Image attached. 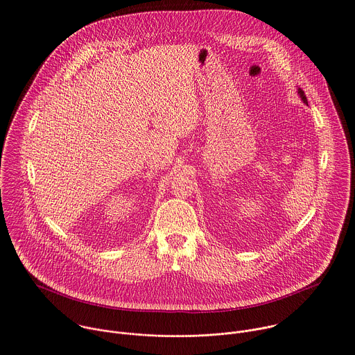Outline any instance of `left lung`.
<instances>
[{"instance_id":"left-lung-1","label":"left lung","mask_w":355,"mask_h":355,"mask_svg":"<svg viewBox=\"0 0 355 355\" xmlns=\"http://www.w3.org/2000/svg\"><path fill=\"white\" fill-rule=\"evenodd\" d=\"M299 94H300V96H302L303 102H304V103H309V102H307V96H306V94H304V91H303L302 88H299Z\"/></svg>"}]
</instances>
